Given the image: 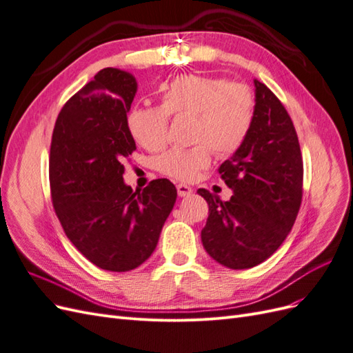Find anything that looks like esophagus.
<instances>
[{
    "label": "esophagus",
    "instance_id": "1",
    "mask_svg": "<svg viewBox=\"0 0 353 353\" xmlns=\"http://www.w3.org/2000/svg\"><path fill=\"white\" fill-rule=\"evenodd\" d=\"M176 191H178V196L179 197H188L193 194V188L185 185V184H178L176 185Z\"/></svg>",
    "mask_w": 353,
    "mask_h": 353
}]
</instances>
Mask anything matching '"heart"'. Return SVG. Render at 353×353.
<instances>
[{"label": "heart", "mask_w": 353, "mask_h": 353, "mask_svg": "<svg viewBox=\"0 0 353 353\" xmlns=\"http://www.w3.org/2000/svg\"><path fill=\"white\" fill-rule=\"evenodd\" d=\"M169 116H194L191 148H172L157 159L160 172L193 181L209 168L213 151L221 156L239 152L248 140L256 116V99L248 85L222 78L184 74L162 87L160 108H134L126 126L137 144L159 152L168 144Z\"/></svg>", "instance_id": "obj_1"}]
</instances>
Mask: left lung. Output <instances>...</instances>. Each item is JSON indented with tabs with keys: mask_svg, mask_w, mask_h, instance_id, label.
Here are the masks:
<instances>
[{
	"mask_svg": "<svg viewBox=\"0 0 353 353\" xmlns=\"http://www.w3.org/2000/svg\"><path fill=\"white\" fill-rule=\"evenodd\" d=\"M256 116L248 140L219 166L228 201L199 188L209 216L203 248L230 270L262 263L290 232L302 203L303 162L293 122L281 101L254 79Z\"/></svg>",
	"mask_w": 353,
	"mask_h": 353,
	"instance_id": "1",
	"label": "left lung"
}]
</instances>
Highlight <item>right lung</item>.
Listing matches in <instances>:
<instances>
[{
	"mask_svg": "<svg viewBox=\"0 0 353 353\" xmlns=\"http://www.w3.org/2000/svg\"><path fill=\"white\" fill-rule=\"evenodd\" d=\"M137 88L131 73L100 70L63 105L50 148L52 206L63 230L90 262L113 272L150 258L176 200L166 178L135 191L123 181L122 162L137 148L126 126Z\"/></svg>",
	"mask_w": 353,
	"mask_h": 353,
	"instance_id": "1",
	"label": "right lung"
}]
</instances>
